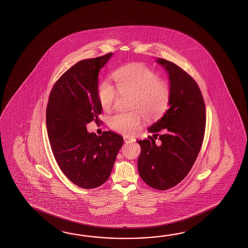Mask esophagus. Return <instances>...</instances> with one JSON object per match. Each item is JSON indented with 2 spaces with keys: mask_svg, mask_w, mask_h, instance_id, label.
Here are the masks:
<instances>
[{
  "mask_svg": "<svg viewBox=\"0 0 248 248\" xmlns=\"http://www.w3.org/2000/svg\"><path fill=\"white\" fill-rule=\"evenodd\" d=\"M123 138H124V141H125V142H131L135 141V139H134L133 137H128V136H124Z\"/></svg>",
  "mask_w": 248,
  "mask_h": 248,
  "instance_id": "esophagus-1",
  "label": "esophagus"
}]
</instances>
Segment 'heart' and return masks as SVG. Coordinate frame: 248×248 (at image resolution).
<instances>
[{
    "mask_svg": "<svg viewBox=\"0 0 248 248\" xmlns=\"http://www.w3.org/2000/svg\"><path fill=\"white\" fill-rule=\"evenodd\" d=\"M113 80L117 89L107 79L101 81L97 87L102 108L111 111L119 91L131 94L129 107L132 110L118 112L110 118L109 126L112 130L126 135L135 134L142 127L144 116L149 120L158 119L168 108L171 97L170 86L142 63H130L117 69Z\"/></svg>",
    "mask_w": 248,
    "mask_h": 248,
    "instance_id": "obj_1",
    "label": "heart"
}]
</instances>
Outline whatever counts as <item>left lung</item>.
Segmentation results:
<instances>
[{
    "label": "left lung",
    "instance_id": "left-lung-1",
    "mask_svg": "<svg viewBox=\"0 0 248 248\" xmlns=\"http://www.w3.org/2000/svg\"><path fill=\"white\" fill-rule=\"evenodd\" d=\"M157 62L169 74V108L148 128L153 137L137 141L141 146L137 167L145 184L165 190L185 179L195 163L205 135L206 107L201 90L190 74L163 58Z\"/></svg>",
    "mask_w": 248,
    "mask_h": 248
}]
</instances>
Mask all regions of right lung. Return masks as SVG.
<instances>
[{"mask_svg": "<svg viewBox=\"0 0 248 248\" xmlns=\"http://www.w3.org/2000/svg\"><path fill=\"white\" fill-rule=\"evenodd\" d=\"M112 53L81 60L56 81L48 97L46 124L54 157L64 175L83 189L105 184L111 174L123 137L87 131L97 122L102 106L97 96L98 74Z\"/></svg>", "mask_w": 248, "mask_h": 248, "instance_id": "obj_1", "label": "right lung"}]
</instances>
